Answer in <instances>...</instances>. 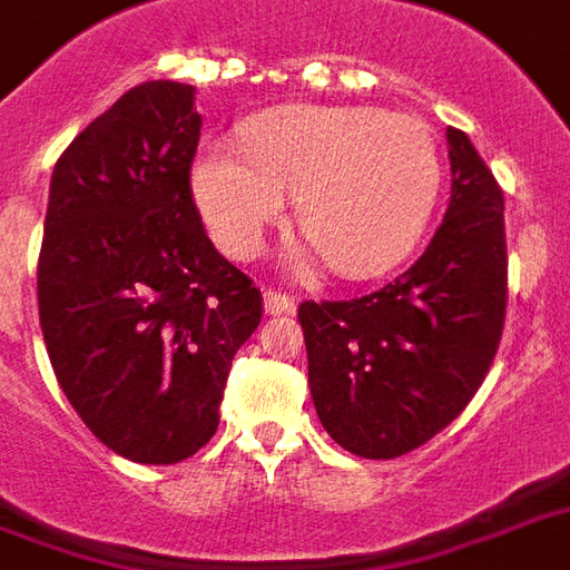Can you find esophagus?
<instances>
[{
  "label": "esophagus",
  "instance_id": "34e87169",
  "mask_svg": "<svg viewBox=\"0 0 570 570\" xmlns=\"http://www.w3.org/2000/svg\"><path fill=\"white\" fill-rule=\"evenodd\" d=\"M263 307H266L268 316L295 313V298H293V295L281 293V289H266V293H263Z\"/></svg>",
  "mask_w": 570,
  "mask_h": 570
}]
</instances>
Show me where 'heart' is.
<instances>
[{
  "instance_id": "b5f03b06",
  "label": "heart",
  "mask_w": 570,
  "mask_h": 570,
  "mask_svg": "<svg viewBox=\"0 0 570 570\" xmlns=\"http://www.w3.org/2000/svg\"><path fill=\"white\" fill-rule=\"evenodd\" d=\"M242 150L209 147L195 197L224 254L254 257L298 197V227L343 277L399 266L441 189L438 147L420 118L375 106H284L248 124Z\"/></svg>"
}]
</instances>
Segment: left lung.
<instances>
[{
    "mask_svg": "<svg viewBox=\"0 0 570 570\" xmlns=\"http://www.w3.org/2000/svg\"><path fill=\"white\" fill-rule=\"evenodd\" d=\"M450 209L414 266L352 302H302L307 384L325 432L361 459H399L468 407L503 337V189L446 129Z\"/></svg>",
    "mask_w": 570,
    "mask_h": 570,
    "instance_id": "1",
    "label": "left lung"
}]
</instances>
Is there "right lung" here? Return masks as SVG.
<instances>
[{"mask_svg":"<svg viewBox=\"0 0 570 570\" xmlns=\"http://www.w3.org/2000/svg\"><path fill=\"white\" fill-rule=\"evenodd\" d=\"M195 88H129L56 163L38 313L58 384L111 452L177 464L218 429L233 355L263 316L191 197Z\"/></svg>","mask_w":570,"mask_h":570,"instance_id":"add662e5","label":"right lung"}]
</instances>
